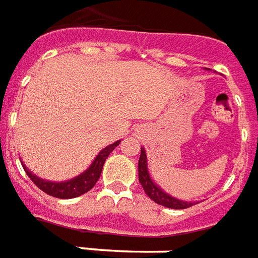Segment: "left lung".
Returning a JSON list of instances; mask_svg holds the SVG:
<instances>
[{"instance_id": "8db88e82", "label": "left lung", "mask_w": 258, "mask_h": 258, "mask_svg": "<svg viewBox=\"0 0 258 258\" xmlns=\"http://www.w3.org/2000/svg\"><path fill=\"white\" fill-rule=\"evenodd\" d=\"M139 182L143 186L146 195L155 202L157 204H161L164 207L168 208H175V210H183V208L191 207L195 203L189 202H180V200H176L173 197L168 196L167 193L155 186L153 183V180L150 179L149 171H147V158H146V151L144 149H142V153H140V158H139Z\"/></svg>"}]
</instances>
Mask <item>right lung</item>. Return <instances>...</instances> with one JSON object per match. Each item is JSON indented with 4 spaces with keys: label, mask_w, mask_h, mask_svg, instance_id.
Instances as JSON below:
<instances>
[{
    "label": "right lung",
    "mask_w": 258,
    "mask_h": 258,
    "mask_svg": "<svg viewBox=\"0 0 258 258\" xmlns=\"http://www.w3.org/2000/svg\"><path fill=\"white\" fill-rule=\"evenodd\" d=\"M119 142L120 140H118L114 144H109L108 147L101 150L100 154L97 155L94 162L91 164V167L85 173H82L78 178L68 180V182L55 183V182L43 180V179L37 178L33 173L29 172V169H26V167H23V169L26 171L27 176L32 179L33 183L36 184L38 189H41L44 193H47V195H50L52 197H58V199H74V197L85 195V193L90 190L91 187H94V184L97 183V180H98L100 175L103 172L104 162L108 158L111 151L119 144Z\"/></svg>",
    "instance_id": "right-lung-1"
}]
</instances>
